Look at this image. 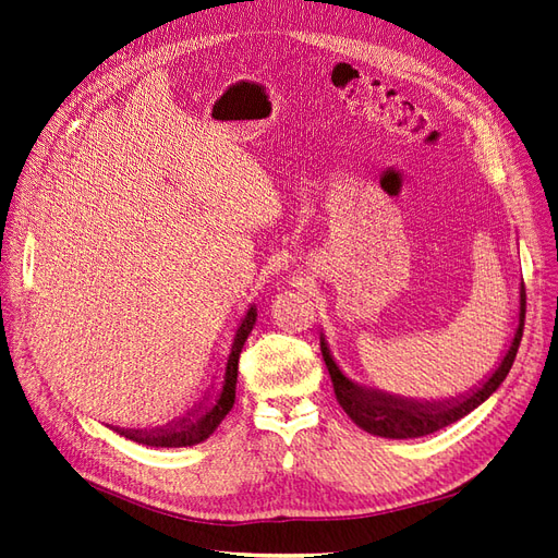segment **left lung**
<instances>
[{
	"label": "left lung",
	"instance_id": "obj_1",
	"mask_svg": "<svg viewBox=\"0 0 558 558\" xmlns=\"http://www.w3.org/2000/svg\"><path fill=\"white\" fill-rule=\"evenodd\" d=\"M523 318H526V289L521 286V312H519V328L514 332V340L505 353V359L500 361L496 373L488 377L482 388L472 391V396L456 400V402H412V400H400L391 398L386 393L377 391H367L363 386L351 384L342 373L340 367L335 365L330 351L320 337V353H324L326 367L332 379L335 388V398L342 404V410L351 416V421L363 430L379 435V437H391V440H408V437H421L440 430L449 424H456V421L470 414L475 408L492 396L496 388L508 377L510 367L517 359L519 342L523 335Z\"/></svg>",
	"mask_w": 558,
	"mask_h": 558
}]
</instances>
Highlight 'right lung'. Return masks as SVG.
I'll use <instances>...</instances> for the list:
<instances>
[{
  "label": "right lung",
  "mask_w": 558,
  "mask_h": 558,
  "mask_svg": "<svg viewBox=\"0 0 558 558\" xmlns=\"http://www.w3.org/2000/svg\"><path fill=\"white\" fill-rule=\"evenodd\" d=\"M253 324H256V310H248L242 326L234 335V344L228 356V367H226V381H223V391L221 396L216 398L214 408L195 421H181L179 426L174 428H160V430H121V435L130 437V440L140 442V445H148V447H193L205 442L207 437L218 428V424L226 418V414L232 410L234 404V384H238V365H240V353L242 347L246 342L248 332L253 330Z\"/></svg>",
  "instance_id": "right-lung-1"
}]
</instances>
